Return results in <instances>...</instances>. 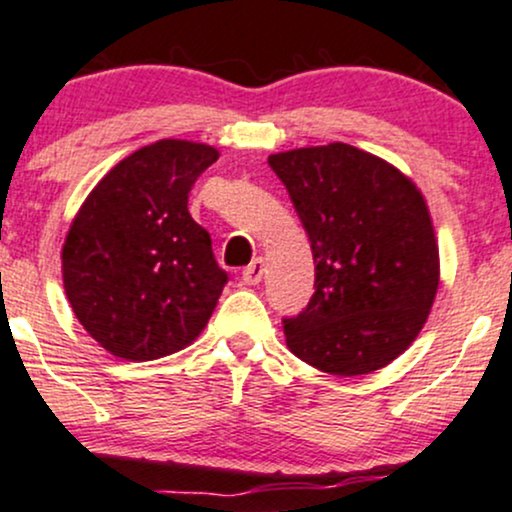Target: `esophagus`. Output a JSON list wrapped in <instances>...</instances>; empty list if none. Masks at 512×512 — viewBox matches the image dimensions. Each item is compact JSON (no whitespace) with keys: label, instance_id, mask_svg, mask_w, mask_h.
Wrapping results in <instances>:
<instances>
[{"label":"esophagus","instance_id":"34e87169","mask_svg":"<svg viewBox=\"0 0 512 512\" xmlns=\"http://www.w3.org/2000/svg\"><path fill=\"white\" fill-rule=\"evenodd\" d=\"M262 274H265V262H262V257H257V260H252L250 265L243 269V282L250 284V286L260 284Z\"/></svg>","mask_w":512,"mask_h":512}]
</instances>
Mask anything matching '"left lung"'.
Segmentation results:
<instances>
[{"label": "left lung", "instance_id": "obj_1", "mask_svg": "<svg viewBox=\"0 0 512 512\" xmlns=\"http://www.w3.org/2000/svg\"><path fill=\"white\" fill-rule=\"evenodd\" d=\"M299 213L316 291L284 318L286 345L320 372L369 374L418 338L440 284V255L418 187L347 143L269 155Z\"/></svg>", "mask_w": 512, "mask_h": 512}]
</instances>
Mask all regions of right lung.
Listing matches in <instances>:
<instances>
[{
  "label": "right lung",
  "mask_w": 512,
  "mask_h": 512,
  "mask_svg": "<svg viewBox=\"0 0 512 512\" xmlns=\"http://www.w3.org/2000/svg\"><path fill=\"white\" fill-rule=\"evenodd\" d=\"M218 150L157 140L111 167L63 245L67 301L114 357L148 362L184 350L209 323L228 274L187 201Z\"/></svg>",
  "instance_id": "obj_1"
}]
</instances>
